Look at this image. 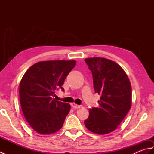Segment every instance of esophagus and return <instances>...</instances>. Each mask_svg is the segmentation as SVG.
Segmentation results:
<instances>
[{"label": "esophagus", "instance_id": "1", "mask_svg": "<svg viewBox=\"0 0 154 154\" xmlns=\"http://www.w3.org/2000/svg\"><path fill=\"white\" fill-rule=\"evenodd\" d=\"M71 106H72V107H73V109H79V108L81 107L80 105H78V104H75V103L71 104Z\"/></svg>", "mask_w": 154, "mask_h": 154}]
</instances>
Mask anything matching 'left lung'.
<instances>
[{
	"instance_id": "8db88e82",
	"label": "left lung",
	"mask_w": 154,
	"mask_h": 154,
	"mask_svg": "<svg viewBox=\"0 0 154 154\" xmlns=\"http://www.w3.org/2000/svg\"><path fill=\"white\" fill-rule=\"evenodd\" d=\"M85 61L92 72L95 93L100 94L99 106L89 109L85 126L93 133L106 134L117 128L131 108V84L115 62L101 57L87 58Z\"/></svg>"
}]
</instances>
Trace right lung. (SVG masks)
I'll use <instances>...</instances> for the list:
<instances>
[{"label":"right lung","instance_id":"right-lung-1","mask_svg":"<svg viewBox=\"0 0 154 154\" xmlns=\"http://www.w3.org/2000/svg\"><path fill=\"white\" fill-rule=\"evenodd\" d=\"M75 61H40L26 72L20 83V103L26 120L35 131L48 134L60 130L71 109L69 104L53 99Z\"/></svg>","mask_w":154,"mask_h":154}]
</instances>
